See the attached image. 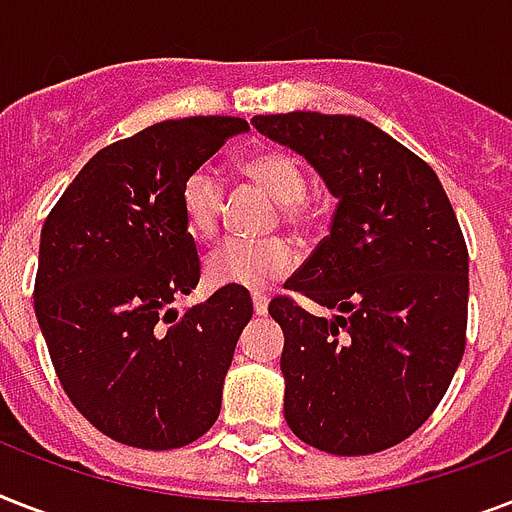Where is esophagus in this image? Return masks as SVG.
I'll return each instance as SVG.
<instances>
[{"label": "esophagus", "mask_w": 512, "mask_h": 512, "mask_svg": "<svg viewBox=\"0 0 512 512\" xmlns=\"http://www.w3.org/2000/svg\"><path fill=\"white\" fill-rule=\"evenodd\" d=\"M252 308H255L257 316H265V313H268V297L255 292V295H252Z\"/></svg>", "instance_id": "esophagus-1"}]
</instances>
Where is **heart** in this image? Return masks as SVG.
<instances>
[{"instance_id":"b5f03b06","label":"heart","mask_w":512,"mask_h":512,"mask_svg":"<svg viewBox=\"0 0 512 512\" xmlns=\"http://www.w3.org/2000/svg\"><path fill=\"white\" fill-rule=\"evenodd\" d=\"M247 183L257 185L276 201L279 220L295 231H308L313 207L305 196V170L295 156L281 148H260L236 162ZM180 209L193 239L212 241L220 231L223 185L207 170H193L180 185ZM300 257L287 239L225 241L207 257V279L217 287L268 289L295 271Z\"/></svg>"}]
</instances>
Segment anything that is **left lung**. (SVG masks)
Masks as SVG:
<instances>
[{"label":"left lung","instance_id":"1","mask_svg":"<svg viewBox=\"0 0 512 512\" xmlns=\"http://www.w3.org/2000/svg\"><path fill=\"white\" fill-rule=\"evenodd\" d=\"M337 196L332 231L268 313L284 329V417L300 441L358 457L409 438L436 412L465 353L468 247L428 162L358 116L268 114Z\"/></svg>","mask_w":512,"mask_h":512}]
</instances>
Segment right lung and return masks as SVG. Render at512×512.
I'll return each instance as SVG.
<instances>
[{
    "label": "right lung",
    "instance_id": "1",
    "mask_svg": "<svg viewBox=\"0 0 512 512\" xmlns=\"http://www.w3.org/2000/svg\"><path fill=\"white\" fill-rule=\"evenodd\" d=\"M236 116L151 124L92 156L44 220L34 311L71 404L119 444L177 449L220 414L247 289L220 287L177 316L199 284L180 185L231 135Z\"/></svg>",
    "mask_w": 512,
    "mask_h": 512
}]
</instances>
